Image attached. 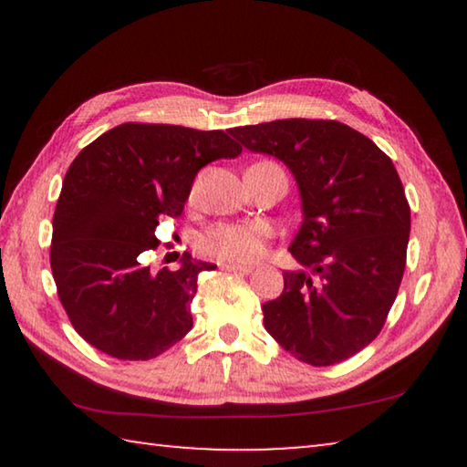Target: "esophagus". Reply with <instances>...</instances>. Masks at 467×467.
<instances>
[{
    "instance_id": "esophagus-1",
    "label": "esophagus",
    "mask_w": 467,
    "mask_h": 467,
    "mask_svg": "<svg viewBox=\"0 0 467 467\" xmlns=\"http://www.w3.org/2000/svg\"><path fill=\"white\" fill-rule=\"evenodd\" d=\"M220 270L228 272V274H241V275H247L253 272V267L249 265H233V264H220Z\"/></svg>"
}]
</instances>
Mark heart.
Returning <instances> with one entry per match:
<instances>
[{"instance_id": "heart-1", "label": "heart", "mask_w": 467, "mask_h": 467, "mask_svg": "<svg viewBox=\"0 0 467 467\" xmlns=\"http://www.w3.org/2000/svg\"><path fill=\"white\" fill-rule=\"evenodd\" d=\"M270 236V226L264 223H223L202 233L197 249L223 264L249 265L265 255Z\"/></svg>"}]
</instances>
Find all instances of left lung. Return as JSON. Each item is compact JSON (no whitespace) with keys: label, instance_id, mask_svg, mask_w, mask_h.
<instances>
[{"label":"left lung","instance_id":"8db88e82","mask_svg":"<svg viewBox=\"0 0 467 467\" xmlns=\"http://www.w3.org/2000/svg\"><path fill=\"white\" fill-rule=\"evenodd\" d=\"M251 152L272 154L296 179L303 224L282 295L264 326L313 367L337 365L383 329L406 267L410 205L391 158L331 119H278L231 130Z\"/></svg>","mask_w":467,"mask_h":467}]
</instances>
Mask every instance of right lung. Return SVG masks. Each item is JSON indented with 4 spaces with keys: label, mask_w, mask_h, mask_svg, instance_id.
I'll use <instances>...</instances> for the list:
<instances>
[{
    "label": "right lung",
    "mask_w": 467,
    "mask_h": 467,
    "mask_svg": "<svg viewBox=\"0 0 467 467\" xmlns=\"http://www.w3.org/2000/svg\"><path fill=\"white\" fill-rule=\"evenodd\" d=\"M241 146L223 130L123 123L69 164L53 216L51 272L74 329L119 360H150L192 329L197 275L214 264L183 253L179 270L154 274L162 216H181L197 171Z\"/></svg>",
    "instance_id": "add662e5"
}]
</instances>
